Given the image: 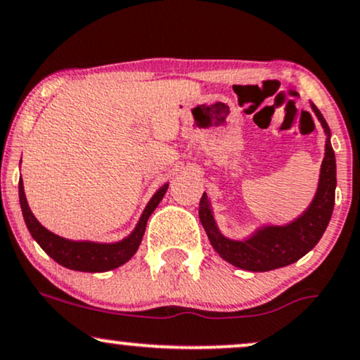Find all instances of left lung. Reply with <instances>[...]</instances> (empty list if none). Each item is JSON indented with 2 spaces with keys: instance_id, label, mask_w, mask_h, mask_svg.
I'll use <instances>...</instances> for the list:
<instances>
[{
  "instance_id": "left-lung-1",
  "label": "left lung",
  "mask_w": 360,
  "mask_h": 360,
  "mask_svg": "<svg viewBox=\"0 0 360 360\" xmlns=\"http://www.w3.org/2000/svg\"><path fill=\"white\" fill-rule=\"evenodd\" d=\"M311 110L326 132V155L320 166L319 188L310 206L295 221L283 226H262L246 240H231L219 231L206 193L199 201V219L216 253L228 263L248 271H270L292 265L319 243L332 218L335 202V154L330 144V129L314 103Z\"/></svg>"
}]
</instances>
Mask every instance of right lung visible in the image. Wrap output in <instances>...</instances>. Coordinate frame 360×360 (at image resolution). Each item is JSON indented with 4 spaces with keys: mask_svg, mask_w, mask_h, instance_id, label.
I'll use <instances>...</instances> for the list:
<instances>
[{
    "mask_svg": "<svg viewBox=\"0 0 360 360\" xmlns=\"http://www.w3.org/2000/svg\"><path fill=\"white\" fill-rule=\"evenodd\" d=\"M167 188L169 184L166 183L150 198V201L147 202L144 213H142L141 219H139V223L136 224L131 235L125 236L124 240L115 241V243H97V241L67 240V238L55 235V233L49 231L45 226H41L40 221L33 216L32 210H30L21 177L18 184L21 213H23L25 223H27V228L30 235L33 236V240L58 265L77 271H90V274L114 270V268H119L134 257V253L139 250V245H141L142 236L146 233L147 219H149V216L154 213V210L161 202Z\"/></svg>",
    "mask_w": 360,
    "mask_h": 360,
    "instance_id": "obj_1",
    "label": "right lung"
}]
</instances>
